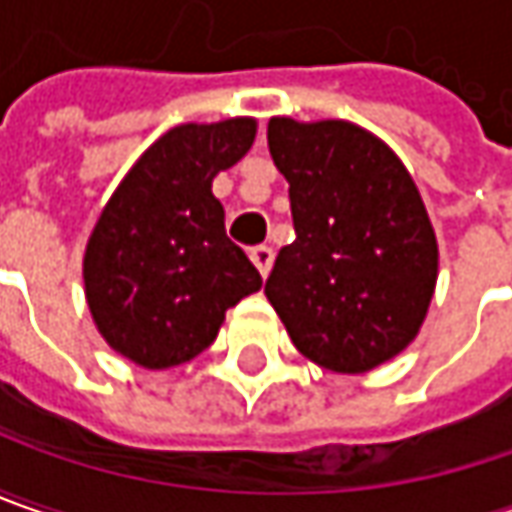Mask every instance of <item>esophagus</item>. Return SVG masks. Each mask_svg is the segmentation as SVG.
Returning <instances> with one entry per match:
<instances>
[{
    "label": "esophagus",
    "mask_w": 512,
    "mask_h": 512,
    "mask_svg": "<svg viewBox=\"0 0 512 512\" xmlns=\"http://www.w3.org/2000/svg\"><path fill=\"white\" fill-rule=\"evenodd\" d=\"M272 260H275L272 246H255V249H252V263H255L257 272H260L263 278L269 275V269H272Z\"/></svg>",
    "instance_id": "1"
}]
</instances>
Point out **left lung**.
<instances>
[{"label":"left lung","mask_w":512,"mask_h":512,"mask_svg":"<svg viewBox=\"0 0 512 512\" xmlns=\"http://www.w3.org/2000/svg\"><path fill=\"white\" fill-rule=\"evenodd\" d=\"M269 154L289 183L295 240L266 298L292 344L332 372H367L418 335L438 246L404 163L344 120H269Z\"/></svg>","instance_id":"left-lung-1"}]
</instances>
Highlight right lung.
Here are the masks:
<instances>
[{"mask_svg": "<svg viewBox=\"0 0 512 512\" xmlns=\"http://www.w3.org/2000/svg\"><path fill=\"white\" fill-rule=\"evenodd\" d=\"M255 143V120L177 125L137 160L85 249V298L102 338L145 369L212 346L226 309L260 289L212 194Z\"/></svg>", "mask_w": 512, "mask_h": 512, "instance_id": "right-lung-1", "label": "right lung"}]
</instances>
